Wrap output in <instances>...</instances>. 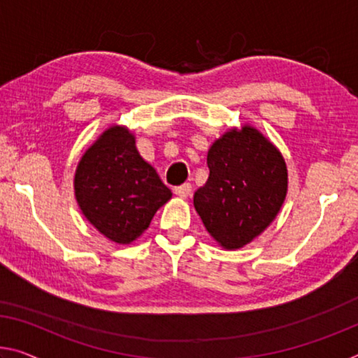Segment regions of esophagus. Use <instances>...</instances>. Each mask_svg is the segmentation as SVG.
<instances>
[{
    "label": "esophagus",
    "mask_w": 358,
    "mask_h": 358,
    "mask_svg": "<svg viewBox=\"0 0 358 358\" xmlns=\"http://www.w3.org/2000/svg\"><path fill=\"white\" fill-rule=\"evenodd\" d=\"M175 194H177L178 197H181V199H186L191 194V185L189 183H185V185H180L177 186V188L173 189Z\"/></svg>",
    "instance_id": "obj_1"
}]
</instances>
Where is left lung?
<instances>
[{"label": "left lung", "mask_w": 358, "mask_h": 358, "mask_svg": "<svg viewBox=\"0 0 358 358\" xmlns=\"http://www.w3.org/2000/svg\"><path fill=\"white\" fill-rule=\"evenodd\" d=\"M207 166L194 208L220 247L239 250L280 212L288 191L285 159L257 127L243 124L213 141Z\"/></svg>", "instance_id": "left-lung-1"}]
</instances>
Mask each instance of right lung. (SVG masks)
I'll return each mask as SVG.
<instances>
[{
	"label": "right lung",
	"mask_w": 358,
	"mask_h": 358,
	"mask_svg": "<svg viewBox=\"0 0 358 358\" xmlns=\"http://www.w3.org/2000/svg\"><path fill=\"white\" fill-rule=\"evenodd\" d=\"M73 185L86 220L119 245L137 241L172 197L155 167L140 156L135 135L117 124L84 151Z\"/></svg>",
	"instance_id": "add662e5"
}]
</instances>
